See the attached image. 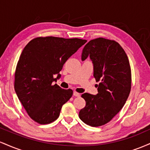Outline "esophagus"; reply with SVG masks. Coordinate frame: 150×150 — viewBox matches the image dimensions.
Masks as SVG:
<instances>
[{"instance_id": "esophagus-1", "label": "esophagus", "mask_w": 150, "mask_h": 150, "mask_svg": "<svg viewBox=\"0 0 150 150\" xmlns=\"http://www.w3.org/2000/svg\"><path fill=\"white\" fill-rule=\"evenodd\" d=\"M73 95L75 96V97H80V93H77L76 92H73Z\"/></svg>"}]
</instances>
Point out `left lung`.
Segmentation results:
<instances>
[{"label": "left lung", "mask_w": 150, "mask_h": 150, "mask_svg": "<svg viewBox=\"0 0 150 150\" xmlns=\"http://www.w3.org/2000/svg\"><path fill=\"white\" fill-rule=\"evenodd\" d=\"M89 56L94 77L99 82L98 94L84 93L85 108L79 112L84 123L98 127L108 123L124 106L131 89V70L128 58L118 43L97 38L89 41L82 53V61Z\"/></svg>", "instance_id": "obj_1"}]
</instances>
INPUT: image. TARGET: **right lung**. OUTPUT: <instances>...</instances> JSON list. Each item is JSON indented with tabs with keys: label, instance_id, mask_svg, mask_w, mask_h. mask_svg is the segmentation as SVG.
<instances>
[{
	"label": "right lung",
	"instance_id": "add662e5",
	"mask_svg": "<svg viewBox=\"0 0 150 150\" xmlns=\"http://www.w3.org/2000/svg\"><path fill=\"white\" fill-rule=\"evenodd\" d=\"M86 42L77 38L37 37L24 48L15 70V90L34 121L48 124L58 118L73 92L53 82L61 77L67 60Z\"/></svg>",
	"mask_w": 150,
	"mask_h": 150
}]
</instances>
